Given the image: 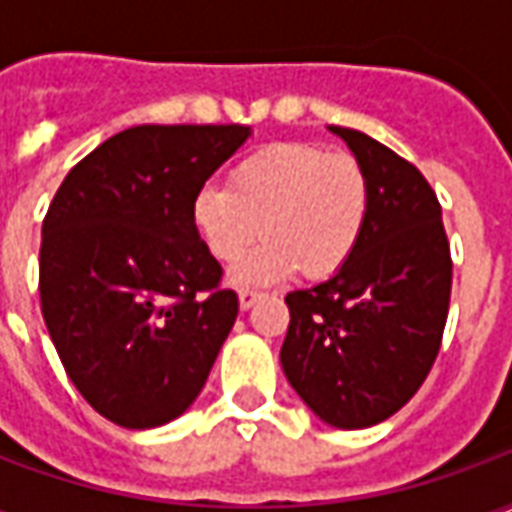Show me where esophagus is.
Returning <instances> with one entry per match:
<instances>
[{"instance_id": "1", "label": "esophagus", "mask_w": 512, "mask_h": 512, "mask_svg": "<svg viewBox=\"0 0 512 512\" xmlns=\"http://www.w3.org/2000/svg\"><path fill=\"white\" fill-rule=\"evenodd\" d=\"M260 299H263V293H257V290H241V293H238V304H241V310L255 307Z\"/></svg>"}]
</instances>
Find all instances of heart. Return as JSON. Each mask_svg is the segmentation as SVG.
<instances>
[{
  "label": "heart",
  "mask_w": 512,
  "mask_h": 512,
  "mask_svg": "<svg viewBox=\"0 0 512 512\" xmlns=\"http://www.w3.org/2000/svg\"><path fill=\"white\" fill-rule=\"evenodd\" d=\"M370 175L345 150L315 142L257 147L227 172V189L191 200V227L219 263H233L263 233L266 244L233 268L238 285L290 277L326 279L356 255L370 222Z\"/></svg>",
  "instance_id": "obj_1"
}]
</instances>
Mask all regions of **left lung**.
I'll list each match as a JSON object with an SVG mask.
<instances>
[{
	"instance_id": "8db88e82",
	"label": "left lung",
	"mask_w": 512,
	"mask_h": 512,
	"mask_svg": "<svg viewBox=\"0 0 512 512\" xmlns=\"http://www.w3.org/2000/svg\"><path fill=\"white\" fill-rule=\"evenodd\" d=\"M370 175V222L332 279L285 296V376L334 428L384 422L417 395L450 310L452 257L425 175L354 128L332 126Z\"/></svg>"
}]
</instances>
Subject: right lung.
I'll return each instance as SVG.
<instances>
[{
  "instance_id": "right-lung-1",
  "label": "right lung",
  "mask_w": 512,
  "mask_h": 512,
  "mask_svg": "<svg viewBox=\"0 0 512 512\" xmlns=\"http://www.w3.org/2000/svg\"><path fill=\"white\" fill-rule=\"evenodd\" d=\"M249 126H134L65 175L43 219L40 307L65 373L131 430L180 417L238 315L191 200Z\"/></svg>"
}]
</instances>
